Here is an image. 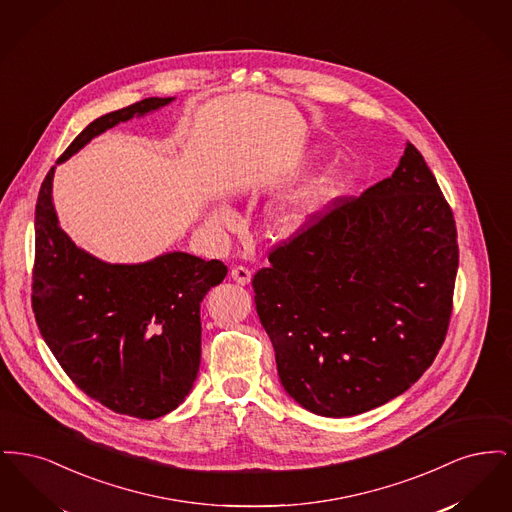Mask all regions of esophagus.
<instances>
[{
	"label": "esophagus",
	"mask_w": 512,
	"mask_h": 512,
	"mask_svg": "<svg viewBox=\"0 0 512 512\" xmlns=\"http://www.w3.org/2000/svg\"><path fill=\"white\" fill-rule=\"evenodd\" d=\"M230 276L236 284L240 286H247L251 282V270H247L245 267H234L230 270Z\"/></svg>",
	"instance_id": "1"
}]
</instances>
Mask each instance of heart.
<instances>
[{"label":"heart","mask_w":512,"mask_h":512,"mask_svg":"<svg viewBox=\"0 0 512 512\" xmlns=\"http://www.w3.org/2000/svg\"><path fill=\"white\" fill-rule=\"evenodd\" d=\"M341 176L338 169H324L301 184L276 195L265 207V222L276 238H293L301 234L318 213L340 194ZM213 222H226L230 211L217 207L211 211Z\"/></svg>","instance_id":"obj_1"}]
</instances>
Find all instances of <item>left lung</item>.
Here are the masks:
<instances>
[{"label": "left lung", "instance_id": "1", "mask_svg": "<svg viewBox=\"0 0 512 512\" xmlns=\"http://www.w3.org/2000/svg\"><path fill=\"white\" fill-rule=\"evenodd\" d=\"M270 253L255 305L286 393L320 416H355L405 393L445 340L457 228L420 151L390 178Z\"/></svg>", "mask_w": 512, "mask_h": 512}]
</instances>
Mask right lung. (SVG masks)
Returning <instances> with one entry per match:
<instances>
[{"label": "right lung", "mask_w": 512, "mask_h": 512, "mask_svg": "<svg viewBox=\"0 0 512 512\" xmlns=\"http://www.w3.org/2000/svg\"><path fill=\"white\" fill-rule=\"evenodd\" d=\"M147 98L90 122L57 165L109 128L167 107ZM51 167L36 203L32 309L42 338L74 384L107 409L136 418L174 411L201 361V301L228 268L186 251L144 263H107L78 247L53 205Z\"/></svg>", "instance_id": "add662e5"}]
</instances>
